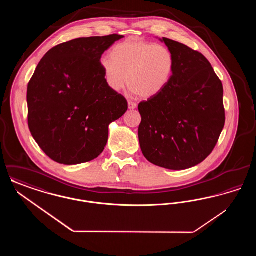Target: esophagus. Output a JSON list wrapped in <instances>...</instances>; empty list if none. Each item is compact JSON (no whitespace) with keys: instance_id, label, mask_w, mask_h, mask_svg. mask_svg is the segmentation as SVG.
<instances>
[{"instance_id":"34e87169","label":"esophagus","mask_w":256,"mask_h":256,"mask_svg":"<svg viewBox=\"0 0 256 256\" xmlns=\"http://www.w3.org/2000/svg\"><path fill=\"white\" fill-rule=\"evenodd\" d=\"M137 108V104H136V102H128V108L130 110H135Z\"/></svg>"}]
</instances>
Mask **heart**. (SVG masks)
I'll use <instances>...</instances> for the list:
<instances>
[{
	"instance_id": "1",
	"label": "heart",
	"mask_w": 256,
	"mask_h": 256,
	"mask_svg": "<svg viewBox=\"0 0 256 256\" xmlns=\"http://www.w3.org/2000/svg\"><path fill=\"white\" fill-rule=\"evenodd\" d=\"M100 68L111 90H121L128 82L134 93L150 98L169 84L174 69V58L165 46L126 39L113 47L111 58H102Z\"/></svg>"
}]
</instances>
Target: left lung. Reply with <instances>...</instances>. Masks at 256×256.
<instances>
[{
	"instance_id": "8db88e82",
	"label": "left lung",
	"mask_w": 256,
	"mask_h": 256,
	"mask_svg": "<svg viewBox=\"0 0 256 256\" xmlns=\"http://www.w3.org/2000/svg\"><path fill=\"white\" fill-rule=\"evenodd\" d=\"M174 58L167 87L141 102L139 143L150 163L185 170L202 162L218 143L226 122L224 88L200 52L163 37Z\"/></svg>"
}]
</instances>
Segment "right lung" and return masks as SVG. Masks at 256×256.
<instances>
[{
	"mask_svg": "<svg viewBox=\"0 0 256 256\" xmlns=\"http://www.w3.org/2000/svg\"><path fill=\"white\" fill-rule=\"evenodd\" d=\"M119 34L61 43L43 56L26 92L28 124L38 146L64 165L89 162L102 152L108 126L128 102L106 84L100 58Z\"/></svg>",
	"mask_w": 256,
	"mask_h": 256,
	"instance_id": "add662e5",
	"label": "right lung"
}]
</instances>
